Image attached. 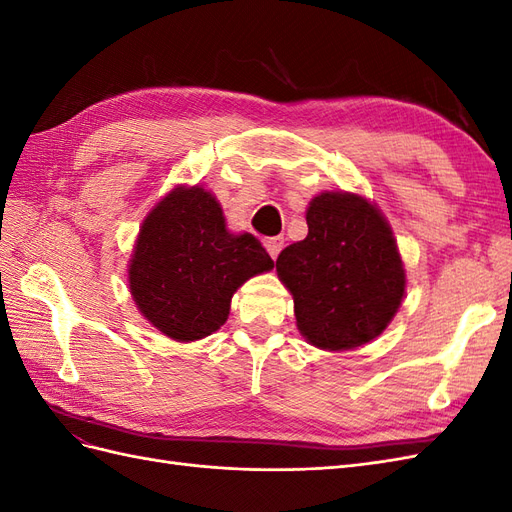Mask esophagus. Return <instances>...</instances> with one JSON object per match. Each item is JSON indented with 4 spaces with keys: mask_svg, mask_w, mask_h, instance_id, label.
Returning a JSON list of instances; mask_svg holds the SVG:
<instances>
[{
    "mask_svg": "<svg viewBox=\"0 0 512 512\" xmlns=\"http://www.w3.org/2000/svg\"><path fill=\"white\" fill-rule=\"evenodd\" d=\"M265 247H267L269 256L275 260L277 256H280V252H282V247H284V239H282V237H271V239H265Z\"/></svg>",
    "mask_w": 512,
    "mask_h": 512,
    "instance_id": "1",
    "label": "esophagus"
}]
</instances>
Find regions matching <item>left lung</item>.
<instances>
[{
  "label": "left lung",
  "instance_id": "1",
  "mask_svg": "<svg viewBox=\"0 0 512 512\" xmlns=\"http://www.w3.org/2000/svg\"><path fill=\"white\" fill-rule=\"evenodd\" d=\"M309 344L348 350L378 337L401 305L406 273L380 211L354 194L327 192L307 209V237L275 260Z\"/></svg>",
  "mask_w": 512,
  "mask_h": 512
}]
</instances>
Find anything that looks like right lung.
Wrapping results in <instances>:
<instances>
[{"label":"right lung","mask_w":512,"mask_h":512,"mask_svg":"<svg viewBox=\"0 0 512 512\" xmlns=\"http://www.w3.org/2000/svg\"><path fill=\"white\" fill-rule=\"evenodd\" d=\"M273 269L262 243L230 235L222 207L203 188H177L153 209L130 262V290L143 316L177 342L218 331L235 290Z\"/></svg>","instance_id":"1"}]
</instances>
